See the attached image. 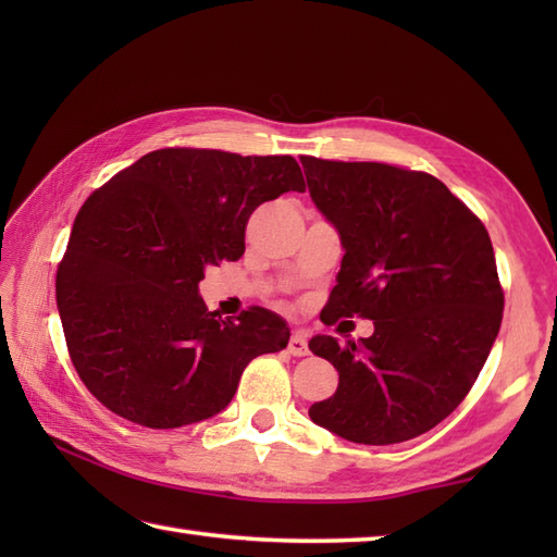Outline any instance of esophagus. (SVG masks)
Instances as JSON below:
<instances>
[{"label":"esophagus","mask_w":557,"mask_h":557,"mask_svg":"<svg viewBox=\"0 0 557 557\" xmlns=\"http://www.w3.org/2000/svg\"><path fill=\"white\" fill-rule=\"evenodd\" d=\"M287 349L292 357H306V354H309V345H306V335L301 333V330H297V333L289 337Z\"/></svg>","instance_id":"1"}]
</instances>
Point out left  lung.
Wrapping results in <instances>:
<instances>
[{
  "label": "left lung",
  "mask_w": 557,
  "mask_h": 557,
  "mask_svg": "<svg viewBox=\"0 0 557 557\" xmlns=\"http://www.w3.org/2000/svg\"><path fill=\"white\" fill-rule=\"evenodd\" d=\"M301 164L345 248L323 323L357 313L375 327L359 342L311 337L339 385L309 417L351 443L411 441L459 407L498 337L505 301L491 236L431 174L383 162Z\"/></svg>",
  "instance_id": "1"
}]
</instances>
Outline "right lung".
Wrapping results in <instances>:
<instances>
[{
  "label": "right lung",
  "instance_id": "1",
  "mask_svg": "<svg viewBox=\"0 0 557 557\" xmlns=\"http://www.w3.org/2000/svg\"><path fill=\"white\" fill-rule=\"evenodd\" d=\"M289 156L164 148L98 188L57 270V309L81 381L110 411L180 429L230 405L248 361L289 342L268 309L222 321L198 282L244 256L251 212L304 191Z\"/></svg>",
  "mask_w": 557,
  "mask_h": 557
}]
</instances>
